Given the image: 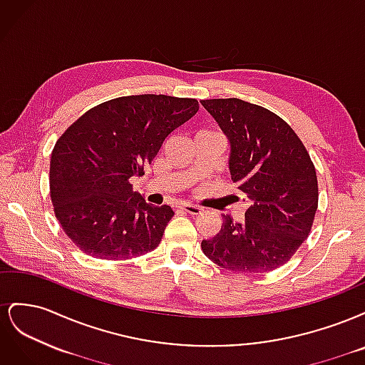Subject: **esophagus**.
<instances>
[{
	"instance_id": "1",
	"label": "esophagus",
	"mask_w": 365,
	"mask_h": 365,
	"mask_svg": "<svg viewBox=\"0 0 365 365\" xmlns=\"http://www.w3.org/2000/svg\"><path fill=\"white\" fill-rule=\"evenodd\" d=\"M180 210H182V212L189 215H200L202 212V207L195 205V204H182L180 205Z\"/></svg>"
}]
</instances>
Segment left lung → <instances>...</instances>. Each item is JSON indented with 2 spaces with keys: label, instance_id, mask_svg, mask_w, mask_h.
<instances>
[{
  "label": "left lung",
  "instance_id": "8db88e82",
  "mask_svg": "<svg viewBox=\"0 0 365 365\" xmlns=\"http://www.w3.org/2000/svg\"><path fill=\"white\" fill-rule=\"evenodd\" d=\"M230 143L228 169L248 208L244 222L224 216L202 240L205 256L233 272L282 267L312 228L318 184L311 157L292 128L267 108L240 98L201 101Z\"/></svg>",
  "mask_w": 365,
  "mask_h": 365
}]
</instances>
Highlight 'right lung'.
<instances>
[{
	"label": "right lung",
	"instance_id": "1",
	"mask_svg": "<svg viewBox=\"0 0 365 365\" xmlns=\"http://www.w3.org/2000/svg\"><path fill=\"white\" fill-rule=\"evenodd\" d=\"M200 109L195 98L126 96L94 106L51 152L50 193L67 236L88 256L125 260L155 250L173 216L132 192L163 141Z\"/></svg>",
	"mask_w": 365,
	"mask_h": 365
}]
</instances>
